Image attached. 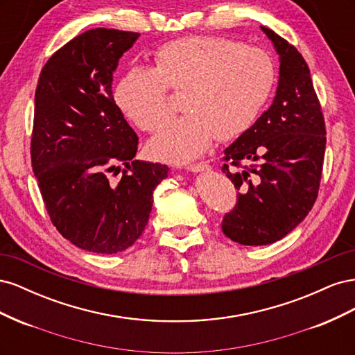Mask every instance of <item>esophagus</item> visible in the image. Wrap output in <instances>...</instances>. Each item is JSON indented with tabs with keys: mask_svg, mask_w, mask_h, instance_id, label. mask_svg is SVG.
I'll list each match as a JSON object with an SVG mask.
<instances>
[{
	"mask_svg": "<svg viewBox=\"0 0 355 355\" xmlns=\"http://www.w3.org/2000/svg\"><path fill=\"white\" fill-rule=\"evenodd\" d=\"M188 171H192V173H201V171H207L209 170V166L204 164V163H200V164H189L187 167Z\"/></svg>",
	"mask_w": 355,
	"mask_h": 355,
	"instance_id": "1",
	"label": "esophagus"
}]
</instances>
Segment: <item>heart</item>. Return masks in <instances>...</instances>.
Segmentation results:
<instances>
[{"label":"heart","mask_w":355,"mask_h":355,"mask_svg":"<svg viewBox=\"0 0 355 355\" xmlns=\"http://www.w3.org/2000/svg\"><path fill=\"white\" fill-rule=\"evenodd\" d=\"M154 68L128 71L115 89L123 112L142 130L158 132L171 115L167 85L182 96L184 116L149 144L159 159L187 163L202 155L214 137L228 141L249 128L270 99L275 68L259 47L220 37H187L155 51Z\"/></svg>","instance_id":"b5f03b06"}]
</instances>
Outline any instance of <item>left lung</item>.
I'll use <instances>...</instances> for the list:
<instances>
[{
    "label": "left lung",
    "instance_id": "8db88e82",
    "mask_svg": "<svg viewBox=\"0 0 355 355\" xmlns=\"http://www.w3.org/2000/svg\"><path fill=\"white\" fill-rule=\"evenodd\" d=\"M280 60L272 105L225 149L222 171L240 192L222 231L243 245L272 244L313 209L326 149V128L302 55L261 26ZM244 164V166L241 164Z\"/></svg>",
    "mask_w": 355,
    "mask_h": 355
}]
</instances>
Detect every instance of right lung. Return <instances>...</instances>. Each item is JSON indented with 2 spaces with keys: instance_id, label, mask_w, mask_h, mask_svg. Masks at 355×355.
Wrapping results in <instances>:
<instances>
[{
  "instance_id": "add662e5",
  "label": "right lung",
  "mask_w": 355,
  "mask_h": 355,
  "mask_svg": "<svg viewBox=\"0 0 355 355\" xmlns=\"http://www.w3.org/2000/svg\"><path fill=\"white\" fill-rule=\"evenodd\" d=\"M137 32L96 28L59 49L35 90L32 171L56 230L73 245L101 254L128 249L153 210L154 189L168 173L132 161L139 139L112 96V78ZM123 162L122 179L105 175Z\"/></svg>"
}]
</instances>
